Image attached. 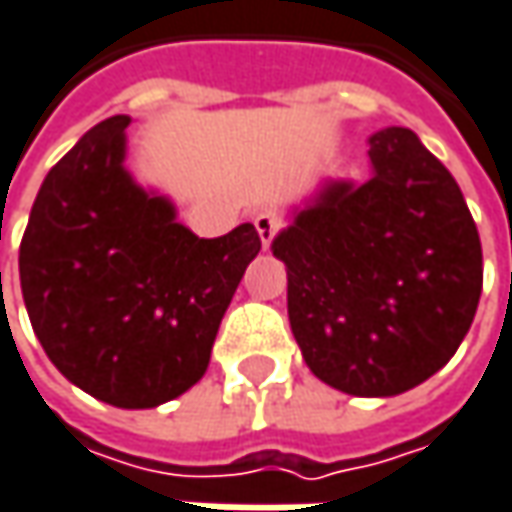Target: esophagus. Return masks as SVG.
<instances>
[{"mask_svg": "<svg viewBox=\"0 0 512 512\" xmlns=\"http://www.w3.org/2000/svg\"><path fill=\"white\" fill-rule=\"evenodd\" d=\"M255 228L257 234H260V243H263V249L275 240V234L281 231V220L275 217V214H269V211H260L255 214Z\"/></svg>", "mask_w": 512, "mask_h": 512, "instance_id": "obj_1", "label": "esophagus"}]
</instances>
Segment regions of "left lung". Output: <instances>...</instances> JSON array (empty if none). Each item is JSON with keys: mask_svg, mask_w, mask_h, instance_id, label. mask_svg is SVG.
Returning a JSON list of instances; mask_svg holds the SVG:
<instances>
[{"mask_svg": "<svg viewBox=\"0 0 512 512\" xmlns=\"http://www.w3.org/2000/svg\"><path fill=\"white\" fill-rule=\"evenodd\" d=\"M368 144L371 179L327 182L272 255L310 371L353 397H394L455 356L484 266L464 194L420 138L388 127Z\"/></svg>", "mask_w": 512, "mask_h": 512, "instance_id": "obj_1", "label": "left lung"}]
</instances>
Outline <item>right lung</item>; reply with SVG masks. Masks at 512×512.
I'll return each mask as SVG.
<instances>
[{
    "label": "right lung",
    "mask_w": 512,
    "mask_h": 512,
    "mask_svg": "<svg viewBox=\"0 0 512 512\" xmlns=\"http://www.w3.org/2000/svg\"><path fill=\"white\" fill-rule=\"evenodd\" d=\"M127 115L106 118L48 170L19 246L31 327L54 368L118 408L196 385L246 266L252 223L205 240L124 167Z\"/></svg>",
    "instance_id": "1"
}]
</instances>
